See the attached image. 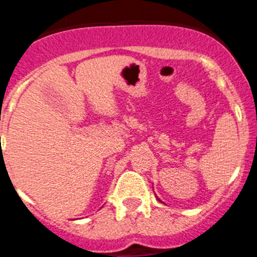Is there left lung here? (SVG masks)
<instances>
[{
  "mask_svg": "<svg viewBox=\"0 0 257 257\" xmlns=\"http://www.w3.org/2000/svg\"><path fill=\"white\" fill-rule=\"evenodd\" d=\"M158 199H160V198H158Z\"/></svg>",
  "mask_w": 257,
  "mask_h": 257,
  "instance_id": "left-lung-1",
  "label": "left lung"
}]
</instances>
